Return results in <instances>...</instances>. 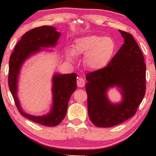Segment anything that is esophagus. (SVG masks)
I'll use <instances>...</instances> for the list:
<instances>
[{
    "instance_id": "obj_1",
    "label": "esophagus",
    "mask_w": 156,
    "mask_h": 156,
    "mask_svg": "<svg viewBox=\"0 0 156 156\" xmlns=\"http://www.w3.org/2000/svg\"><path fill=\"white\" fill-rule=\"evenodd\" d=\"M76 83H77V86L79 87H83L85 85V80L83 78L80 77L77 79Z\"/></svg>"
}]
</instances>
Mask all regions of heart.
<instances>
[{
	"label": "heart",
	"instance_id": "1",
	"mask_svg": "<svg viewBox=\"0 0 156 156\" xmlns=\"http://www.w3.org/2000/svg\"><path fill=\"white\" fill-rule=\"evenodd\" d=\"M116 44L108 37L89 35L76 38L72 49L66 55L69 60L74 59V55H85L84 63L89 69L99 70L105 67L114 54Z\"/></svg>",
	"mask_w": 156,
	"mask_h": 156
}]
</instances>
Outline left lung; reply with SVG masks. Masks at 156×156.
Here are the masks:
<instances>
[{
    "label": "left lung",
    "instance_id": "1",
    "mask_svg": "<svg viewBox=\"0 0 156 156\" xmlns=\"http://www.w3.org/2000/svg\"><path fill=\"white\" fill-rule=\"evenodd\" d=\"M124 43L103 69L87 74L89 117L98 127H112L135 115L146 93V64L133 35L120 30ZM120 89L122 100L112 103L107 97L109 88Z\"/></svg>",
    "mask_w": 156,
    "mask_h": 156
}]
</instances>
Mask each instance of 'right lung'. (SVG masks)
I'll list each match as a JSON object with an SVG mask.
<instances>
[{
	"instance_id": "1",
	"label": "right lung",
	"mask_w": 156,
	"mask_h": 156,
	"mask_svg": "<svg viewBox=\"0 0 156 156\" xmlns=\"http://www.w3.org/2000/svg\"><path fill=\"white\" fill-rule=\"evenodd\" d=\"M60 35L55 27L48 25L30 30L17 43L9 60L8 86L19 112L25 118L45 126H55L65 118L70 97L76 88V74L55 73L53 75L52 108L48 114L42 116L28 114L21 108L18 97V76L27 59L44 48H55Z\"/></svg>"
}]
</instances>
